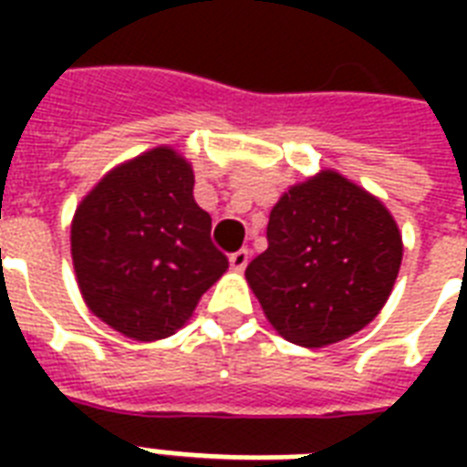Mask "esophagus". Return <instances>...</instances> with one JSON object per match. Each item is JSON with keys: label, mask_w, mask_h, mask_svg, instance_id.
Returning <instances> with one entry per match:
<instances>
[{"label": "esophagus", "mask_w": 467, "mask_h": 467, "mask_svg": "<svg viewBox=\"0 0 467 467\" xmlns=\"http://www.w3.org/2000/svg\"><path fill=\"white\" fill-rule=\"evenodd\" d=\"M247 259H249L247 249H240V252H234V254L230 256V266H233L234 271H242L244 266H247Z\"/></svg>", "instance_id": "esophagus-1"}]
</instances>
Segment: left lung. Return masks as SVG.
<instances>
[{
	"mask_svg": "<svg viewBox=\"0 0 467 467\" xmlns=\"http://www.w3.org/2000/svg\"><path fill=\"white\" fill-rule=\"evenodd\" d=\"M69 244L91 315L135 341L179 332L227 271L193 198V169L171 148L113 167L77 205Z\"/></svg>",
	"mask_w": 467,
	"mask_h": 467,
	"instance_id": "obj_1",
	"label": "left lung"
}]
</instances>
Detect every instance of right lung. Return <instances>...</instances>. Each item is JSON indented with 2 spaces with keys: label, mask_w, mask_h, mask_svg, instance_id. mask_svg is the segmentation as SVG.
Instances as JSON below:
<instances>
[{
  "label": "right lung",
  "mask_w": 467,
  "mask_h": 467,
  "mask_svg": "<svg viewBox=\"0 0 467 467\" xmlns=\"http://www.w3.org/2000/svg\"><path fill=\"white\" fill-rule=\"evenodd\" d=\"M269 249L244 271L284 339L322 348L383 310L402 264V234L378 198L332 174L293 183L266 227Z\"/></svg>",
  "instance_id": "right-lung-1"
}]
</instances>
